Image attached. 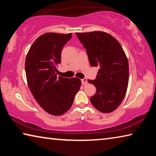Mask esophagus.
<instances>
[{
    "instance_id": "1",
    "label": "esophagus",
    "mask_w": 156,
    "mask_h": 156,
    "mask_svg": "<svg viewBox=\"0 0 156 156\" xmlns=\"http://www.w3.org/2000/svg\"><path fill=\"white\" fill-rule=\"evenodd\" d=\"M81 82H82V84H83V85H87V84H88V82H87V78L82 79Z\"/></svg>"
}]
</instances>
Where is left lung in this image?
Returning <instances> with one entry per match:
<instances>
[{
  "label": "left lung",
  "instance_id": "1",
  "mask_svg": "<svg viewBox=\"0 0 156 156\" xmlns=\"http://www.w3.org/2000/svg\"><path fill=\"white\" fill-rule=\"evenodd\" d=\"M87 50L91 67H99L96 79L88 80L96 88L91 104L102 113H111L119 107L129 83V62L116 39L104 31L76 33Z\"/></svg>",
  "mask_w": 156,
  "mask_h": 156
}]
</instances>
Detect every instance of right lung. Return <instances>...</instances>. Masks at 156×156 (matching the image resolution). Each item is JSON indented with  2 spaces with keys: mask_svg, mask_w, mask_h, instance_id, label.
Instances as JSON below:
<instances>
[{
  "mask_svg": "<svg viewBox=\"0 0 156 156\" xmlns=\"http://www.w3.org/2000/svg\"><path fill=\"white\" fill-rule=\"evenodd\" d=\"M72 34H44L34 41L26 56L29 88L38 105L53 115H62L70 109L81 86L80 79L56 75L62 49Z\"/></svg>",
  "mask_w": 156,
  "mask_h": 156,
  "instance_id": "add662e5",
  "label": "right lung"
}]
</instances>
